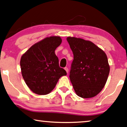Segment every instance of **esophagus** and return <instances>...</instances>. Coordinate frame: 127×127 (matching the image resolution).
<instances>
[{
  "instance_id": "1",
  "label": "esophagus",
  "mask_w": 127,
  "mask_h": 127,
  "mask_svg": "<svg viewBox=\"0 0 127 127\" xmlns=\"http://www.w3.org/2000/svg\"><path fill=\"white\" fill-rule=\"evenodd\" d=\"M64 69L65 70V71L67 72V73L68 72V68L67 67H65V68H64Z\"/></svg>"
}]
</instances>
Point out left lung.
I'll return each instance as SVG.
<instances>
[{
	"label": "left lung",
	"instance_id": "obj_1",
	"mask_svg": "<svg viewBox=\"0 0 127 127\" xmlns=\"http://www.w3.org/2000/svg\"><path fill=\"white\" fill-rule=\"evenodd\" d=\"M73 54L69 79L76 94L91 98L104 88L109 73L105 52L91 41L75 37L67 38Z\"/></svg>",
	"mask_w": 127,
	"mask_h": 127
}]
</instances>
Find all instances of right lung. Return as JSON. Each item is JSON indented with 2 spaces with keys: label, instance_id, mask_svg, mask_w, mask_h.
<instances>
[{
  "label": "right lung",
  "instance_id": "1",
  "mask_svg": "<svg viewBox=\"0 0 127 127\" xmlns=\"http://www.w3.org/2000/svg\"><path fill=\"white\" fill-rule=\"evenodd\" d=\"M59 36L46 37L31 46L20 59L22 76L32 91L47 95L55 87L59 79L67 75L59 65L55 51L62 43Z\"/></svg>",
  "mask_w": 127,
  "mask_h": 127
}]
</instances>
